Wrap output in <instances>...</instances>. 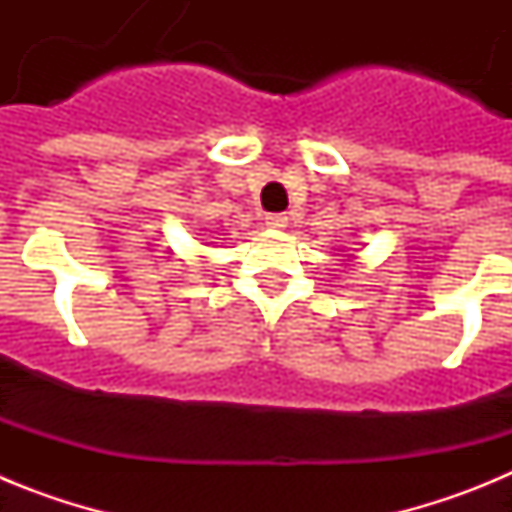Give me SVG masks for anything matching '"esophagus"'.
I'll return each mask as SVG.
<instances>
[{"instance_id": "esophagus-1", "label": "esophagus", "mask_w": 512, "mask_h": 512, "mask_svg": "<svg viewBox=\"0 0 512 512\" xmlns=\"http://www.w3.org/2000/svg\"><path fill=\"white\" fill-rule=\"evenodd\" d=\"M266 225H269L271 230H284L289 225V217L287 215H269L266 217Z\"/></svg>"}]
</instances>
